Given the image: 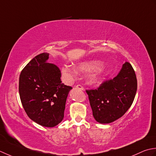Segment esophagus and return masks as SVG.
<instances>
[{"mask_svg":"<svg viewBox=\"0 0 156 156\" xmlns=\"http://www.w3.org/2000/svg\"><path fill=\"white\" fill-rule=\"evenodd\" d=\"M76 88L79 89V90H84L83 87L81 85H76Z\"/></svg>","mask_w":156,"mask_h":156,"instance_id":"esophagus-1","label":"esophagus"}]
</instances>
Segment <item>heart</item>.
<instances>
[{"mask_svg": "<svg viewBox=\"0 0 156 156\" xmlns=\"http://www.w3.org/2000/svg\"><path fill=\"white\" fill-rule=\"evenodd\" d=\"M102 65V62L100 61V60H90V61L82 62L80 65H79L77 66V70L81 73L91 72L100 69ZM62 73L66 80L68 81H71L73 80L76 74H77V71L74 69L69 67V66H64L62 68ZM99 80L100 74L97 73L92 76L90 81L91 83H96L99 81Z\"/></svg>", "mask_w": 156, "mask_h": 156, "instance_id": "heart-1", "label": "heart"}]
</instances>
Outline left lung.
<instances>
[{
    "label": "left lung",
    "mask_w": 156,
    "mask_h": 156,
    "mask_svg": "<svg viewBox=\"0 0 156 156\" xmlns=\"http://www.w3.org/2000/svg\"><path fill=\"white\" fill-rule=\"evenodd\" d=\"M136 89L135 71L126 62L116 77L103 81L95 90H86L94 119L106 124L122 117L131 106Z\"/></svg>",
    "instance_id": "8db88e82"
}]
</instances>
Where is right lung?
<instances>
[{"label":"right lung","instance_id":"right-lung-1","mask_svg":"<svg viewBox=\"0 0 156 156\" xmlns=\"http://www.w3.org/2000/svg\"><path fill=\"white\" fill-rule=\"evenodd\" d=\"M48 53L35 56L21 71L19 92L27 116L39 125L53 127L64 118L65 104L72 87L62 83L61 73L46 62Z\"/></svg>","mask_w":156,"mask_h":156}]
</instances>
